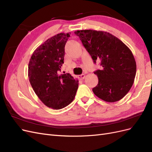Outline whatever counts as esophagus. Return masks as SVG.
I'll use <instances>...</instances> for the list:
<instances>
[{
	"label": "esophagus",
	"instance_id": "esophagus-1",
	"mask_svg": "<svg viewBox=\"0 0 152 152\" xmlns=\"http://www.w3.org/2000/svg\"><path fill=\"white\" fill-rule=\"evenodd\" d=\"M85 77H86V75L85 74H82V75H79V79H80V80H83L84 78H85Z\"/></svg>",
	"mask_w": 152,
	"mask_h": 152
}]
</instances>
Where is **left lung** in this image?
Wrapping results in <instances>:
<instances>
[{
  "instance_id": "8db88e82",
  "label": "left lung",
  "mask_w": 152,
  "mask_h": 152,
  "mask_svg": "<svg viewBox=\"0 0 152 152\" xmlns=\"http://www.w3.org/2000/svg\"><path fill=\"white\" fill-rule=\"evenodd\" d=\"M79 36L94 63L100 59L101 70L94 72L98 84L94 94L107 102H116L125 96L134 83L136 63L130 49L107 31L77 30Z\"/></svg>"
}]
</instances>
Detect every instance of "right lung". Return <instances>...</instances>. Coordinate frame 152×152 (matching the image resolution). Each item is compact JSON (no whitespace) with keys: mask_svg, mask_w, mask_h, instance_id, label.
<instances>
[{"mask_svg":"<svg viewBox=\"0 0 152 152\" xmlns=\"http://www.w3.org/2000/svg\"><path fill=\"white\" fill-rule=\"evenodd\" d=\"M70 35L60 33L48 39L34 50L28 64V74L32 88L45 105L55 110L70 104L79 86V80L70 73L59 74Z\"/></svg>","mask_w":152,"mask_h":152,"instance_id":"1","label":"right lung"}]
</instances>
